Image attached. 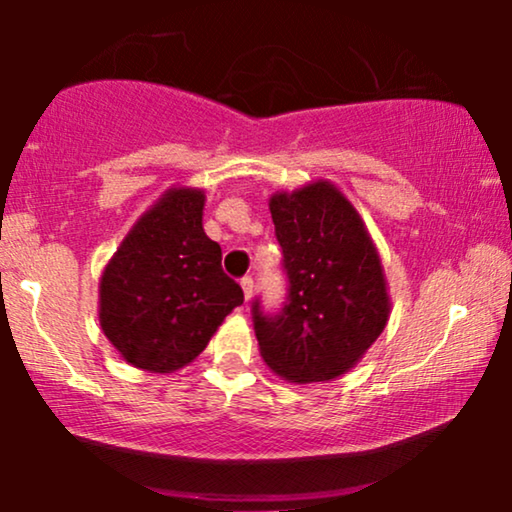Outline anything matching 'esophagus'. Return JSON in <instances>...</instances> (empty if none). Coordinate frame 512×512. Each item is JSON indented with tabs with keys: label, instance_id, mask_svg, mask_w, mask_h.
Listing matches in <instances>:
<instances>
[{
	"label": "esophagus",
	"instance_id": "1",
	"mask_svg": "<svg viewBox=\"0 0 512 512\" xmlns=\"http://www.w3.org/2000/svg\"><path fill=\"white\" fill-rule=\"evenodd\" d=\"M242 291H244V298H251V293H254V279H251V277H244L242 279Z\"/></svg>",
	"mask_w": 512,
	"mask_h": 512
}]
</instances>
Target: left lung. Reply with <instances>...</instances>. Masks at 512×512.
I'll return each mask as SVG.
<instances>
[{"label":"left lung","instance_id":"obj_1","mask_svg":"<svg viewBox=\"0 0 512 512\" xmlns=\"http://www.w3.org/2000/svg\"><path fill=\"white\" fill-rule=\"evenodd\" d=\"M289 298L279 314L254 303L263 361L289 382H328L363 359L389 321L387 277L366 223L319 179L270 198Z\"/></svg>","mask_w":512,"mask_h":512}]
</instances>
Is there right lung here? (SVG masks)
Returning a JSON list of instances; mask_svg holds the SVG:
<instances>
[{"label":"right lung","instance_id":"1","mask_svg":"<svg viewBox=\"0 0 512 512\" xmlns=\"http://www.w3.org/2000/svg\"><path fill=\"white\" fill-rule=\"evenodd\" d=\"M205 191L172 186L135 221L100 277V326L123 361L174 373L198 359L244 293L202 228Z\"/></svg>","mask_w":512,"mask_h":512}]
</instances>
